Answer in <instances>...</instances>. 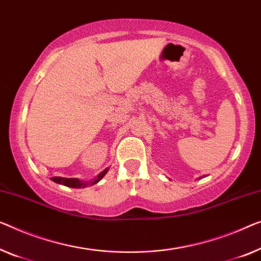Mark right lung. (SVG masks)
Here are the masks:
<instances>
[{"mask_svg":"<svg viewBox=\"0 0 261 261\" xmlns=\"http://www.w3.org/2000/svg\"><path fill=\"white\" fill-rule=\"evenodd\" d=\"M108 171H109V169H106L103 172H100L98 176H97L95 179L91 181H83V180L77 179V178H62V177H53L51 179L55 182H57V184H62L65 186H69V188H73V189H81V188H85V186H88L89 184L93 185V184H96V182H98L104 176H106Z\"/></svg>","mask_w":261,"mask_h":261,"instance_id":"1","label":"right lung"}]
</instances>
